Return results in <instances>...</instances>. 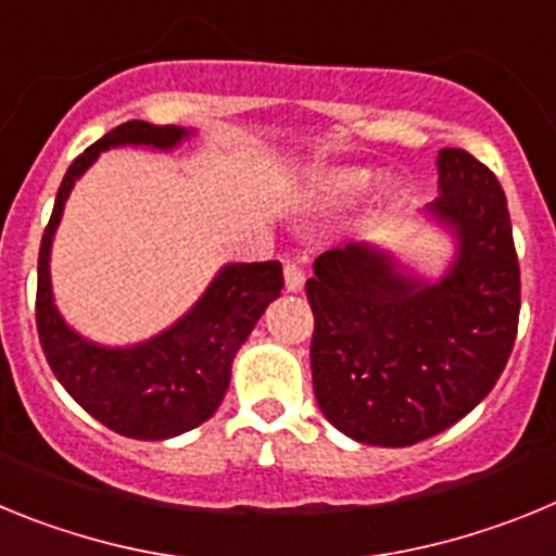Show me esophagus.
I'll return each instance as SVG.
<instances>
[{
	"mask_svg": "<svg viewBox=\"0 0 556 556\" xmlns=\"http://www.w3.org/2000/svg\"><path fill=\"white\" fill-rule=\"evenodd\" d=\"M283 281H287V292H301L306 283V273L298 262H283Z\"/></svg>",
	"mask_w": 556,
	"mask_h": 556,
	"instance_id": "esophagus-1",
	"label": "esophagus"
}]
</instances>
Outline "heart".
Wrapping results in <instances>:
<instances>
[{
    "label": "heart",
    "instance_id": "1",
    "mask_svg": "<svg viewBox=\"0 0 556 556\" xmlns=\"http://www.w3.org/2000/svg\"><path fill=\"white\" fill-rule=\"evenodd\" d=\"M372 175L370 169H362V166H337V169L323 172L317 178V191L323 198H353L358 191H365L370 186Z\"/></svg>",
    "mask_w": 556,
    "mask_h": 556
}]
</instances>
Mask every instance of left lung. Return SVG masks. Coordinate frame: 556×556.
Listing matches in <instances>:
<instances>
[{
	"instance_id": "obj_1",
	"label": "left lung",
	"mask_w": 556,
	"mask_h": 556,
	"mask_svg": "<svg viewBox=\"0 0 556 556\" xmlns=\"http://www.w3.org/2000/svg\"><path fill=\"white\" fill-rule=\"evenodd\" d=\"M429 217L456 239L440 281L387 250L333 248L306 281L314 395L358 443L404 448L468 415L504 372L518 333L520 267L504 189L470 152L437 155Z\"/></svg>"
}]
</instances>
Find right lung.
<instances>
[{"mask_svg": "<svg viewBox=\"0 0 556 556\" xmlns=\"http://www.w3.org/2000/svg\"><path fill=\"white\" fill-rule=\"evenodd\" d=\"M189 136L186 127L139 119L105 132L63 175L38 253L36 326L49 367L88 415L132 440H169L205 424L223 404L236 351L283 289L281 262L228 264L175 326L127 348L97 345L61 317L52 301L49 253L75 180L102 150L125 144L172 150Z\"/></svg>", "mask_w": 556, "mask_h": 556, "instance_id": "obj_1", "label": "right lung"}]
</instances>
